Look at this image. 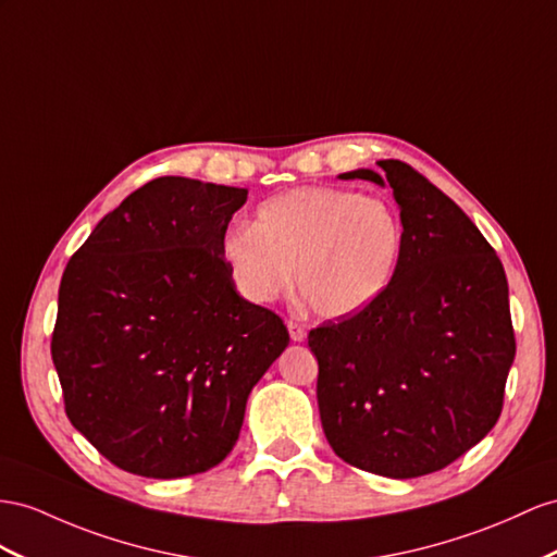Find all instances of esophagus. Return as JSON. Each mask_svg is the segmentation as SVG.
<instances>
[{
	"label": "esophagus",
	"instance_id": "34e87169",
	"mask_svg": "<svg viewBox=\"0 0 557 557\" xmlns=\"http://www.w3.org/2000/svg\"><path fill=\"white\" fill-rule=\"evenodd\" d=\"M287 330H289V336L292 341H296V344H301V341H306V330L298 322H287Z\"/></svg>",
	"mask_w": 557,
	"mask_h": 557
}]
</instances>
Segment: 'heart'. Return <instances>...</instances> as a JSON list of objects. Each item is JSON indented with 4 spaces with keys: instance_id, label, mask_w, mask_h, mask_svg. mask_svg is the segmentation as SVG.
<instances>
[{
    "instance_id": "heart-1",
    "label": "heart",
    "mask_w": 557,
    "mask_h": 557,
    "mask_svg": "<svg viewBox=\"0 0 557 557\" xmlns=\"http://www.w3.org/2000/svg\"><path fill=\"white\" fill-rule=\"evenodd\" d=\"M405 251V225L388 199L304 185L265 199L253 223L221 239L237 289L253 304L292 287L324 320H350L388 294Z\"/></svg>"
}]
</instances>
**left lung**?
I'll return each instance as SVG.
<instances>
[{"label": "left lung", "instance_id": "obj_1", "mask_svg": "<svg viewBox=\"0 0 557 557\" xmlns=\"http://www.w3.org/2000/svg\"><path fill=\"white\" fill-rule=\"evenodd\" d=\"M344 181L391 185L405 251L388 294L362 315L308 334L332 449L367 473H435L487 435L516 358L508 282L461 207L400 160Z\"/></svg>", "mask_w": 557, "mask_h": 557}]
</instances>
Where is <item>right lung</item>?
<instances>
[{
	"label": "right lung",
	"instance_id": "add662e5",
	"mask_svg": "<svg viewBox=\"0 0 557 557\" xmlns=\"http://www.w3.org/2000/svg\"><path fill=\"white\" fill-rule=\"evenodd\" d=\"M247 188L162 176L98 221L70 259L51 358L67 419L108 461L174 480L219 466L249 393L289 346L239 296L221 239Z\"/></svg>",
	"mask_w": 557,
	"mask_h": 557
}]
</instances>
